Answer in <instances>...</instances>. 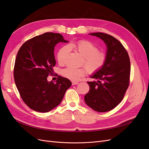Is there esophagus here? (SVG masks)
Returning a JSON list of instances; mask_svg holds the SVG:
<instances>
[{
    "mask_svg": "<svg viewBox=\"0 0 149 149\" xmlns=\"http://www.w3.org/2000/svg\"><path fill=\"white\" fill-rule=\"evenodd\" d=\"M79 83L78 82H77V81H73L72 82V85H76V84H78Z\"/></svg>",
    "mask_w": 149,
    "mask_h": 149,
    "instance_id": "esophagus-1",
    "label": "esophagus"
}]
</instances>
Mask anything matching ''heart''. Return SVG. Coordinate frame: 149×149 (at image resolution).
Returning a JSON list of instances; mask_svg holds the SVG:
<instances>
[{"label":"heart","instance_id":"obj_1","mask_svg":"<svg viewBox=\"0 0 149 149\" xmlns=\"http://www.w3.org/2000/svg\"><path fill=\"white\" fill-rule=\"evenodd\" d=\"M69 48L73 49L82 57L81 65L85 68H74L67 67L62 70V74L65 78L73 81H79L88 73H95L104 66L107 60L106 53L99 50L98 47L93 43L88 40H82L73 43L62 47L57 53V60L60 65L64 64L65 57L69 51Z\"/></svg>","mask_w":149,"mask_h":149}]
</instances>
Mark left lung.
<instances>
[{
	"mask_svg": "<svg viewBox=\"0 0 149 149\" xmlns=\"http://www.w3.org/2000/svg\"><path fill=\"white\" fill-rule=\"evenodd\" d=\"M89 35L102 39L107 45V60L102 68L91 76L97 81H88L89 91L84 96L86 104L104 112L113 109L123 101L129 86L130 63L127 52L112 36L102 33Z\"/></svg>",
	"mask_w": 149,
	"mask_h": 149,
	"instance_id": "8db88e82",
	"label": "left lung"
}]
</instances>
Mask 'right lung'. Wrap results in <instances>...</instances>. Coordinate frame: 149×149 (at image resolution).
<instances>
[{
	"label": "right lung",
	"instance_id": "right-lung-1",
	"mask_svg": "<svg viewBox=\"0 0 149 149\" xmlns=\"http://www.w3.org/2000/svg\"><path fill=\"white\" fill-rule=\"evenodd\" d=\"M59 42H68L60 33L47 32L25 42L17 53L13 76L21 98L33 111L47 112L60 104L71 86L66 78L58 76L48 82L56 65L54 49Z\"/></svg>",
	"mask_w": 149,
	"mask_h": 149
}]
</instances>
